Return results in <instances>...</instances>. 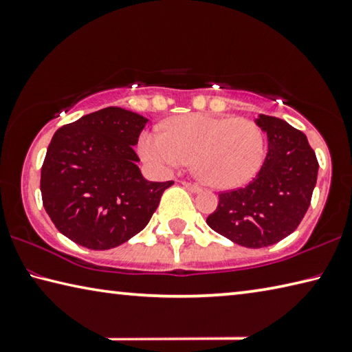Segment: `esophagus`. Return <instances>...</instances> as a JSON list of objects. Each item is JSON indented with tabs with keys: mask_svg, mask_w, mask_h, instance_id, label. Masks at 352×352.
Instances as JSON below:
<instances>
[{
	"mask_svg": "<svg viewBox=\"0 0 352 352\" xmlns=\"http://www.w3.org/2000/svg\"><path fill=\"white\" fill-rule=\"evenodd\" d=\"M182 184L184 188H186L189 192H200V186L199 184H194V183H188V182H182Z\"/></svg>",
	"mask_w": 352,
	"mask_h": 352,
	"instance_id": "esophagus-1",
	"label": "esophagus"
}]
</instances>
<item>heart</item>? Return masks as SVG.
Returning a JSON list of instances; mask_svg holds the SVG:
<instances>
[{
  "label": "heart",
  "mask_w": 352,
  "mask_h": 352,
  "mask_svg": "<svg viewBox=\"0 0 352 352\" xmlns=\"http://www.w3.org/2000/svg\"><path fill=\"white\" fill-rule=\"evenodd\" d=\"M138 153L152 169L169 172L192 158L201 182L216 189H236L253 180L265 158V136L245 118L190 113L172 118L163 130L140 135Z\"/></svg>",
  "instance_id": "obj_1"
}]
</instances>
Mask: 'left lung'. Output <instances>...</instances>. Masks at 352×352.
<instances>
[{"label": "left lung", "instance_id": "8db88e82", "mask_svg": "<svg viewBox=\"0 0 352 352\" xmlns=\"http://www.w3.org/2000/svg\"><path fill=\"white\" fill-rule=\"evenodd\" d=\"M267 133L269 151L261 170L245 188L219 194L206 223L237 245L269 247L294 233L311 205L318 162L306 135L283 119H254Z\"/></svg>", "mask_w": 352, "mask_h": 352}]
</instances>
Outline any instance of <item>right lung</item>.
Masks as SVG:
<instances>
[{
	"mask_svg": "<svg viewBox=\"0 0 352 352\" xmlns=\"http://www.w3.org/2000/svg\"><path fill=\"white\" fill-rule=\"evenodd\" d=\"M148 119L107 107L57 130L41 166L40 190L52 223L79 245L109 250L148 223L164 189L138 168L140 133Z\"/></svg>",
	"mask_w": 352,
	"mask_h": 352,
	"instance_id": "add662e5",
	"label": "right lung"
}]
</instances>
